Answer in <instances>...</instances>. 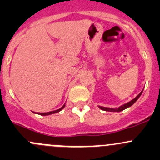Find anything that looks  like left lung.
Listing matches in <instances>:
<instances>
[{
    "label": "left lung",
    "mask_w": 160,
    "mask_h": 160,
    "mask_svg": "<svg viewBox=\"0 0 160 160\" xmlns=\"http://www.w3.org/2000/svg\"><path fill=\"white\" fill-rule=\"evenodd\" d=\"M142 91H143V90H142V91L139 93V94L137 95V96L135 97V98H134V99H132V101H129V102L126 103V104H123V105L120 106V107L117 108H111L102 107V106H98V107H99V108H101V110H103V111H111V112H120V111L125 110V109L128 108H129V107H131V106H132V105H133V104L135 103V101H136L137 100H138V98H139V97L141 96L142 93Z\"/></svg>",
    "instance_id": "1"
}]
</instances>
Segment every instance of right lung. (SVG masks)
I'll return each instance as SVG.
<instances>
[{
    "label": "right lung",
    "mask_w": 160,
    "mask_h": 160,
    "mask_svg": "<svg viewBox=\"0 0 160 160\" xmlns=\"http://www.w3.org/2000/svg\"><path fill=\"white\" fill-rule=\"evenodd\" d=\"M65 108V104H63V106H62V108H60L59 109H58V110H56V111H49V112H46V113H35V114H40V115H49V114H55V113H58L59 111H60L61 110H62V109Z\"/></svg>",
    "instance_id": "right-lung-1"
}]
</instances>
